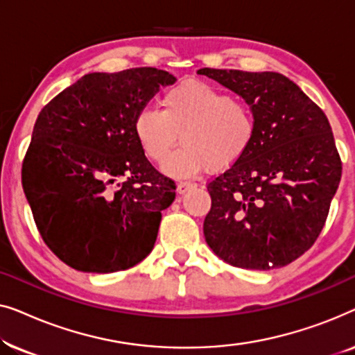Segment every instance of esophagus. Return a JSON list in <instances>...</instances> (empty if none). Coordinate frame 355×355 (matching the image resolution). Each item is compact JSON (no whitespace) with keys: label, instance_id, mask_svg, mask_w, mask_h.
Segmentation results:
<instances>
[{"label":"esophagus","instance_id":"34e87169","mask_svg":"<svg viewBox=\"0 0 355 355\" xmlns=\"http://www.w3.org/2000/svg\"><path fill=\"white\" fill-rule=\"evenodd\" d=\"M196 186H197V184H193V182L181 181V182H178V192L179 193H186L187 191H191V189H193Z\"/></svg>","mask_w":355,"mask_h":355}]
</instances>
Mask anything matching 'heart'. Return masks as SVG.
I'll return each mask as SVG.
<instances>
[{
    "label": "heart",
    "mask_w": 355,
    "mask_h": 355,
    "mask_svg": "<svg viewBox=\"0 0 355 355\" xmlns=\"http://www.w3.org/2000/svg\"><path fill=\"white\" fill-rule=\"evenodd\" d=\"M159 110L135 116L134 132L147 158L163 163L182 134L183 147L164 163L171 174L231 166L244 157L257 135V118L245 101L231 98L207 82L189 79L169 87Z\"/></svg>",
    "instance_id": "obj_1"
}]
</instances>
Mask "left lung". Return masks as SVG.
Listing matches in <instances>:
<instances>
[{
  "label": "left lung",
  "mask_w": 355,
  "mask_h": 355,
  "mask_svg": "<svg viewBox=\"0 0 355 355\" xmlns=\"http://www.w3.org/2000/svg\"><path fill=\"white\" fill-rule=\"evenodd\" d=\"M197 72L241 95L257 118L247 153L207 184V244L237 268H281L315 244L341 181L331 125L320 106L278 72Z\"/></svg>",
  "instance_id": "1"
}]
</instances>
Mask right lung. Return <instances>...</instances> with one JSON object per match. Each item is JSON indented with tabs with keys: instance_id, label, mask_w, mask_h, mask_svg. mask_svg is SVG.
Returning a JSON list of instances; mask_svg holds the SVG:
<instances>
[{
	"instance_id": "add662e5",
	"label": "right lung",
	"mask_w": 355,
	"mask_h": 355,
	"mask_svg": "<svg viewBox=\"0 0 355 355\" xmlns=\"http://www.w3.org/2000/svg\"><path fill=\"white\" fill-rule=\"evenodd\" d=\"M174 82L157 67L92 72L38 114L22 189L42 239L71 268L113 273L152 252L176 184L145 157L134 121Z\"/></svg>"
}]
</instances>
